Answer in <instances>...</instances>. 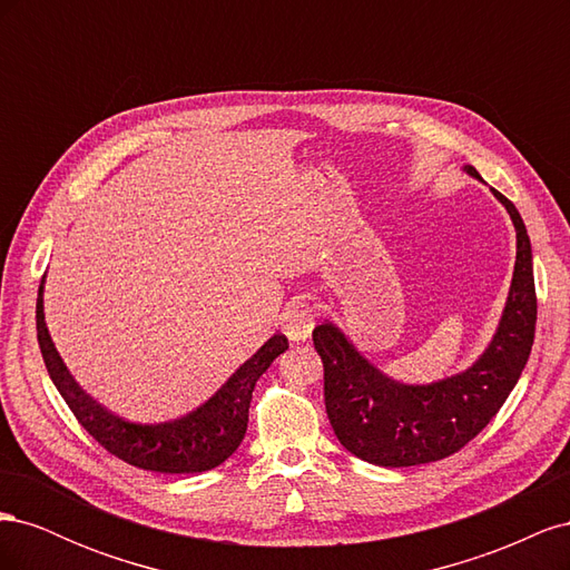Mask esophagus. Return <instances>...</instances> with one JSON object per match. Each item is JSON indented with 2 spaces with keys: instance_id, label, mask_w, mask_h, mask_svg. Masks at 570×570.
Listing matches in <instances>:
<instances>
[{
  "instance_id": "1",
  "label": "esophagus",
  "mask_w": 570,
  "mask_h": 570,
  "mask_svg": "<svg viewBox=\"0 0 570 570\" xmlns=\"http://www.w3.org/2000/svg\"><path fill=\"white\" fill-rule=\"evenodd\" d=\"M283 331L292 342H304L314 331V308L304 297H295L283 312Z\"/></svg>"
}]
</instances>
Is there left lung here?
<instances>
[{"label": "left lung", "instance_id": "8db88e82", "mask_svg": "<svg viewBox=\"0 0 570 570\" xmlns=\"http://www.w3.org/2000/svg\"><path fill=\"white\" fill-rule=\"evenodd\" d=\"M471 178L485 183L473 166ZM504 204L515 228V264L497 331L473 364L425 385L392 381L361 354L333 321L314 327V347L323 361L325 411L344 450L387 469L440 461L469 444L519 383L528 364L538 321L532 249L519 209Z\"/></svg>", "mask_w": 570, "mask_h": 570}]
</instances>
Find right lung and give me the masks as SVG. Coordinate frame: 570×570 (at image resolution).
I'll return each instance as SVG.
<instances>
[{
  "mask_svg": "<svg viewBox=\"0 0 570 570\" xmlns=\"http://www.w3.org/2000/svg\"><path fill=\"white\" fill-rule=\"evenodd\" d=\"M45 278L38 289V342L51 383L73 411L78 423L105 446L130 465L157 473H202L226 461L245 440L249 402L258 377L289 344L285 335H273L264 347L247 358L209 400L174 421L135 423L120 419L95 402L76 377L68 373L45 323Z\"/></svg>",
  "mask_w": 570,
  "mask_h": 570,
  "instance_id": "add662e5",
  "label": "right lung"
}]
</instances>
